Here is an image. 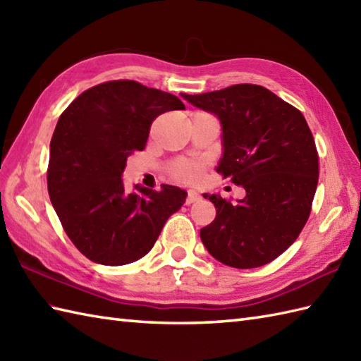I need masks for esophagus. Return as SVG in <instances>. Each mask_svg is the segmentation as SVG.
Returning a JSON list of instances; mask_svg holds the SVG:
<instances>
[{
    "mask_svg": "<svg viewBox=\"0 0 361 361\" xmlns=\"http://www.w3.org/2000/svg\"><path fill=\"white\" fill-rule=\"evenodd\" d=\"M197 200H200V194L195 192V190H189L188 195H186V204L194 203Z\"/></svg>",
    "mask_w": 361,
    "mask_h": 361,
    "instance_id": "1",
    "label": "esophagus"
}]
</instances>
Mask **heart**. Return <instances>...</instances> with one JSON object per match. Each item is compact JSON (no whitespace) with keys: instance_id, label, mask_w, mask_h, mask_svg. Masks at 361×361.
I'll list each match as a JSON object with an SVG mask.
<instances>
[{"instance_id":"obj_1","label":"heart","mask_w":361,"mask_h":361,"mask_svg":"<svg viewBox=\"0 0 361 361\" xmlns=\"http://www.w3.org/2000/svg\"><path fill=\"white\" fill-rule=\"evenodd\" d=\"M169 172L173 180L180 183H197L203 176L204 166L192 159H178L171 164Z\"/></svg>"}]
</instances>
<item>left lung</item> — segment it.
Here are the masks:
<instances>
[{
    "label": "left lung",
    "instance_id": "obj_1",
    "mask_svg": "<svg viewBox=\"0 0 361 361\" xmlns=\"http://www.w3.org/2000/svg\"><path fill=\"white\" fill-rule=\"evenodd\" d=\"M181 97L220 119L224 158L217 172L247 192L235 203L204 195L217 211L200 229L206 250L234 268L271 262L301 234L317 192L318 152L307 121L252 83Z\"/></svg>",
    "mask_w": 361,
    "mask_h": 361
}]
</instances>
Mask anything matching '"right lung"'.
Segmentation results:
<instances>
[{"mask_svg":"<svg viewBox=\"0 0 361 361\" xmlns=\"http://www.w3.org/2000/svg\"><path fill=\"white\" fill-rule=\"evenodd\" d=\"M185 110L178 97L135 80H110L83 91L60 114L54 130L48 192L66 235L83 256L102 265H126L147 255L186 192L127 190V158L145 149L159 114Z\"/></svg>","mask_w":361,"mask_h":361,"instance_id":"obj_1","label":"right lung"}]
</instances>
